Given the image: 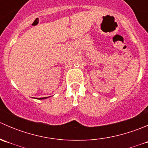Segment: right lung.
<instances>
[{
  "instance_id": "right-lung-1",
  "label": "right lung",
  "mask_w": 148,
  "mask_h": 148,
  "mask_svg": "<svg viewBox=\"0 0 148 148\" xmlns=\"http://www.w3.org/2000/svg\"><path fill=\"white\" fill-rule=\"evenodd\" d=\"M50 97H41V98H35V99H47V98Z\"/></svg>"
}]
</instances>
